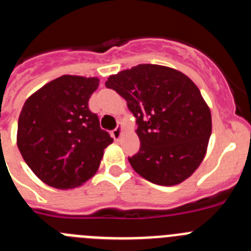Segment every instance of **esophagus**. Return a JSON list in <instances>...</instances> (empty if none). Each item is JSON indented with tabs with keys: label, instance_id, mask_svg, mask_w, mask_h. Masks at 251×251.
I'll use <instances>...</instances> for the list:
<instances>
[{
	"label": "esophagus",
	"instance_id": "esophagus-1",
	"mask_svg": "<svg viewBox=\"0 0 251 251\" xmlns=\"http://www.w3.org/2000/svg\"><path fill=\"white\" fill-rule=\"evenodd\" d=\"M122 130H123V126H122V124H118V127L115 128L112 132V137L114 138V141H119V139H121Z\"/></svg>",
	"mask_w": 251,
	"mask_h": 251
}]
</instances>
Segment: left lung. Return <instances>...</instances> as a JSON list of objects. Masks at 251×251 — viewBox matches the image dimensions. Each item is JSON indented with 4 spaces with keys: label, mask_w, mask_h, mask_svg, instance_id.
<instances>
[{
    "label": "left lung",
    "mask_w": 251,
    "mask_h": 251,
    "mask_svg": "<svg viewBox=\"0 0 251 251\" xmlns=\"http://www.w3.org/2000/svg\"><path fill=\"white\" fill-rule=\"evenodd\" d=\"M105 86L127 100L141 141L133 170L161 186L183 182L201 165L211 136V112L196 84L176 69L139 64L110 75Z\"/></svg>",
    "instance_id": "left-lung-1"
}]
</instances>
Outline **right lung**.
I'll return each mask as SVG.
<instances>
[{"label": "right lung", "mask_w": 251, "mask_h": 251, "mask_svg": "<svg viewBox=\"0 0 251 251\" xmlns=\"http://www.w3.org/2000/svg\"><path fill=\"white\" fill-rule=\"evenodd\" d=\"M98 85V77L63 75L22 106L17 147L31 171L51 187L72 190L92 178L113 142L88 105Z\"/></svg>", "instance_id": "right-lung-1"}]
</instances>
